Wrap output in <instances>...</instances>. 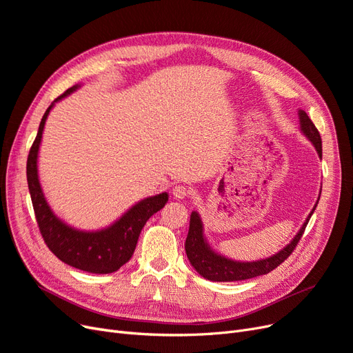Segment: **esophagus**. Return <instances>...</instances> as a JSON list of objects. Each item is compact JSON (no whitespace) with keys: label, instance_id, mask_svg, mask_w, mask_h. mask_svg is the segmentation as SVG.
<instances>
[{"label":"esophagus","instance_id":"1","mask_svg":"<svg viewBox=\"0 0 353 353\" xmlns=\"http://www.w3.org/2000/svg\"><path fill=\"white\" fill-rule=\"evenodd\" d=\"M190 193H192V189L185 186V185H177V186L173 188V196L176 199H185V198L189 196Z\"/></svg>","mask_w":353,"mask_h":353}]
</instances>
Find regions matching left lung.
I'll return each mask as SVG.
<instances>
[{"mask_svg": "<svg viewBox=\"0 0 353 353\" xmlns=\"http://www.w3.org/2000/svg\"><path fill=\"white\" fill-rule=\"evenodd\" d=\"M299 123H301V130L305 134V137L312 143H314L319 155L321 157V154H323L321 137L319 134L317 128L314 126V123L311 122L308 114L304 110H299ZM316 206L312 208L310 216L307 218V221L301 227V230H299V232L294 237V240L288 245L283 247V250H281L279 253H276L272 257L257 260V262H234V260H231V259H225L224 256L216 254L215 252H212L211 247L208 245V243L203 239L202 221H201L198 212H192L188 239L185 243V249H186L189 262L192 263V266L194 269H196V272L201 276H203L208 281H214V282L244 281V279H252V278H256L260 275H266V273L272 272L273 269H276L281 263H283L285 260L292 254L298 241L303 237L305 227L308 224L312 212H314Z\"/></svg>", "mask_w": 353, "mask_h": 353, "instance_id": "obj_1", "label": "left lung"}]
</instances>
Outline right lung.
I'll return each instance as SVG.
<instances>
[{
    "mask_svg": "<svg viewBox=\"0 0 353 353\" xmlns=\"http://www.w3.org/2000/svg\"><path fill=\"white\" fill-rule=\"evenodd\" d=\"M77 87L78 85L68 88L63 94L57 97L55 101L72 93ZM52 106H54V103L46 109L41 125H39L37 135L28 157V168H26L39 231H41L49 250L63 263L88 273L116 272L132 257L141 230L150 216L165 205L168 194L160 193L157 196L138 202L113 225L101 231L85 232L63 224L48 206L37 177V151L39 145H41L46 117Z\"/></svg>",
    "mask_w": 353,
    "mask_h": 353,
    "instance_id": "add662e5",
    "label": "right lung"
}]
</instances>
